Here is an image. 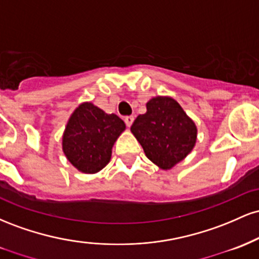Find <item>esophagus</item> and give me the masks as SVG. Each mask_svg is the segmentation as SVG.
Segmentation results:
<instances>
[{"instance_id": "34e87169", "label": "esophagus", "mask_w": 259, "mask_h": 259, "mask_svg": "<svg viewBox=\"0 0 259 259\" xmlns=\"http://www.w3.org/2000/svg\"><path fill=\"white\" fill-rule=\"evenodd\" d=\"M134 119H135V118H134V115H127V117H125L124 118V121H125V124H126V126H132V124L134 123Z\"/></svg>"}]
</instances>
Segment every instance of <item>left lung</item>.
Wrapping results in <instances>:
<instances>
[{
    "label": "left lung",
    "instance_id": "left-lung-1",
    "mask_svg": "<svg viewBox=\"0 0 259 259\" xmlns=\"http://www.w3.org/2000/svg\"><path fill=\"white\" fill-rule=\"evenodd\" d=\"M146 108L147 112L134 120L130 130L147 158L167 170L191 152L197 129L191 118L171 97H153L146 103Z\"/></svg>",
    "mask_w": 259,
    "mask_h": 259
}]
</instances>
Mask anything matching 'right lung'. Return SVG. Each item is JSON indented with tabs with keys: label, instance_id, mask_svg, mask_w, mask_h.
<instances>
[{
	"label": "right lung",
	"instance_id": "right-lung-1",
	"mask_svg": "<svg viewBox=\"0 0 259 259\" xmlns=\"http://www.w3.org/2000/svg\"><path fill=\"white\" fill-rule=\"evenodd\" d=\"M125 124L115 114H107L90 102L81 103L70 115L63 134V152L78 170L100 171L108 164L115 140Z\"/></svg>",
	"mask_w": 259,
	"mask_h": 259
}]
</instances>
